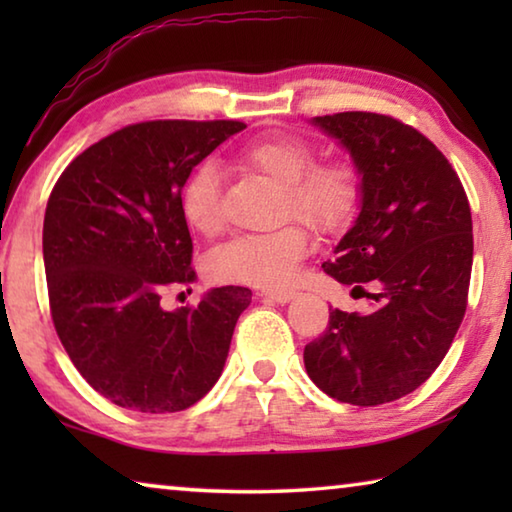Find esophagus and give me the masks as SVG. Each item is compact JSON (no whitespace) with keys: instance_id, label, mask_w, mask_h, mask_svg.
Masks as SVG:
<instances>
[{"instance_id":"esophagus-1","label":"esophagus","mask_w":512,"mask_h":512,"mask_svg":"<svg viewBox=\"0 0 512 512\" xmlns=\"http://www.w3.org/2000/svg\"><path fill=\"white\" fill-rule=\"evenodd\" d=\"M293 296H296L293 291H273V289L262 291V298L273 300V302H277V305H284V302H289Z\"/></svg>"}]
</instances>
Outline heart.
Here are the masks:
<instances>
[{
	"instance_id": "obj_1",
	"label": "heart",
	"mask_w": 512,
	"mask_h": 512,
	"mask_svg": "<svg viewBox=\"0 0 512 512\" xmlns=\"http://www.w3.org/2000/svg\"><path fill=\"white\" fill-rule=\"evenodd\" d=\"M241 162L284 187V212L323 232L343 228L359 203V180L348 162H316L309 142L293 135H273L241 151ZM221 171L203 162L187 178L180 196L185 221L201 235H214L223 223ZM307 248V232L300 225H284L262 235H239L207 259L216 282L282 289L293 282Z\"/></svg>"
}]
</instances>
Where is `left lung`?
Here are the masks:
<instances>
[{
	"label": "left lung",
	"instance_id": "8db88e82",
	"mask_svg": "<svg viewBox=\"0 0 512 512\" xmlns=\"http://www.w3.org/2000/svg\"><path fill=\"white\" fill-rule=\"evenodd\" d=\"M309 124L339 140L359 176V214L323 268L352 291H375L366 316L332 311L305 348L307 375L339 402L400 400L440 366L465 316L470 203L436 144L402 121L339 112Z\"/></svg>",
	"mask_w": 512,
	"mask_h": 512
}]
</instances>
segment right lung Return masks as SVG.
Returning a JSON list of instances; mask_svg holds the SVG:
<instances>
[{"label": "right lung", "mask_w": 512, "mask_h": 512, "mask_svg": "<svg viewBox=\"0 0 512 512\" xmlns=\"http://www.w3.org/2000/svg\"><path fill=\"white\" fill-rule=\"evenodd\" d=\"M241 121H142L103 137L49 196L42 257L51 318L69 359L121 409L173 413L219 381L250 289H210L198 307L162 309L194 282L180 207L189 173Z\"/></svg>", "instance_id": "add662e5"}]
</instances>
